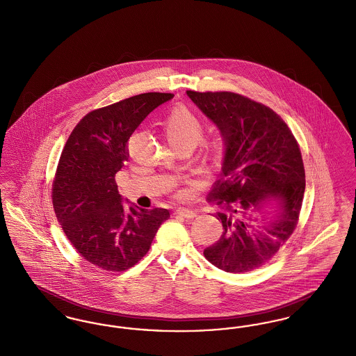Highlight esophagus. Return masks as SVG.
Returning <instances> with one entry per match:
<instances>
[{
  "mask_svg": "<svg viewBox=\"0 0 356 356\" xmlns=\"http://www.w3.org/2000/svg\"><path fill=\"white\" fill-rule=\"evenodd\" d=\"M175 215L180 216V218H186V219H193L196 218V212L192 211V209H186V208H179L176 209Z\"/></svg>",
  "mask_w": 356,
  "mask_h": 356,
  "instance_id": "34e87169",
  "label": "esophagus"
}]
</instances>
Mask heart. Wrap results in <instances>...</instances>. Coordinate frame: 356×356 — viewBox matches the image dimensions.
I'll return each instance as SVG.
<instances>
[{"mask_svg":"<svg viewBox=\"0 0 356 356\" xmlns=\"http://www.w3.org/2000/svg\"><path fill=\"white\" fill-rule=\"evenodd\" d=\"M164 131L173 148L181 145H196L202 135L203 125L200 119L186 106H176L163 122Z\"/></svg>","mask_w":356,"mask_h":356,"instance_id":"heart-1","label":"heart"}]
</instances>
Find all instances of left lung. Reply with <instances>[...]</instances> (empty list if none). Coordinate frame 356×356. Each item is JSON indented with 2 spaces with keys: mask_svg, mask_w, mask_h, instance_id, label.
I'll list each match as a JSON object with an SVG mask.
<instances>
[{
  "mask_svg": "<svg viewBox=\"0 0 356 356\" xmlns=\"http://www.w3.org/2000/svg\"><path fill=\"white\" fill-rule=\"evenodd\" d=\"M186 96L224 143V180L212 193L224 209L218 213L222 234L204 256L222 271H252L275 256L296 227L305 189L299 145L283 119L263 104L232 92L186 90ZM256 214L272 216L261 232L252 225Z\"/></svg>",
  "mask_w": 356,
  "mask_h": 356,
  "instance_id": "obj_1",
  "label": "left lung"
}]
</instances>
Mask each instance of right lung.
<instances>
[{
  "mask_svg": "<svg viewBox=\"0 0 356 356\" xmlns=\"http://www.w3.org/2000/svg\"><path fill=\"white\" fill-rule=\"evenodd\" d=\"M172 93H143L88 113L61 153L53 183L57 220L79 254L106 271H125L149 251L164 208L127 209L116 173L128 161V140Z\"/></svg>",
  "mask_w": 356,
  "mask_h": 356,
  "instance_id": "obj_1",
  "label": "right lung"
}]
</instances>
